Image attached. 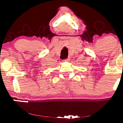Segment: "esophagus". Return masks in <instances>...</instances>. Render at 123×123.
Returning <instances> with one entry per match:
<instances>
[{"instance_id":"esophagus-1","label":"esophagus","mask_w":123,"mask_h":123,"mask_svg":"<svg viewBox=\"0 0 123 123\" xmlns=\"http://www.w3.org/2000/svg\"><path fill=\"white\" fill-rule=\"evenodd\" d=\"M70 58L68 57V58H67V59L63 60H62V61H63V62H68V61H70Z\"/></svg>"}]
</instances>
